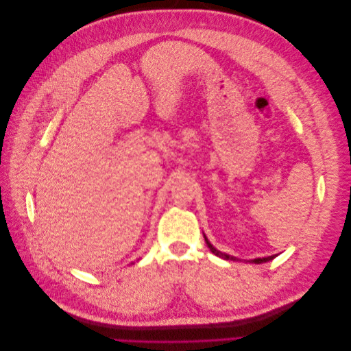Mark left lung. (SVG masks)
Returning a JSON list of instances; mask_svg holds the SVG:
<instances>
[{
    "label": "left lung",
    "mask_w": 351,
    "mask_h": 351,
    "mask_svg": "<svg viewBox=\"0 0 351 351\" xmlns=\"http://www.w3.org/2000/svg\"><path fill=\"white\" fill-rule=\"evenodd\" d=\"M204 237H205V241H206V244H208V247H209V250L215 254V256H218V258H221V259H226V261H241V259H239V258H236V256H231V254H227V253H224V252H219L217 247H214L212 246V243L208 240V237L204 234ZM275 256H278V254H272V256H267V258H256V259H250V261H246V262H250V263H263V262H269V261H272Z\"/></svg>",
    "instance_id": "8db88e82"
}]
</instances>
